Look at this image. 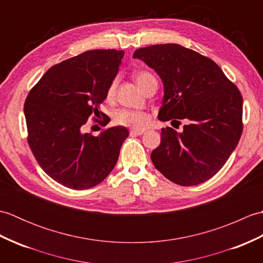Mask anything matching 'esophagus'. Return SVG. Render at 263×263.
<instances>
[{"label":"esophagus","instance_id":"1","mask_svg":"<svg viewBox=\"0 0 263 263\" xmlns=\"http://www.w3.org/2000/svg\"><path fill=\"white\" fill-rule=\"evenodd\" d=\"M144 132H146L144 130H137V128H132L130 131L131 135H135V136H142Z\"/></svg>","mask_w":263,"mask_h":263}]
</instances>
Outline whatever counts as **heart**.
<instances>
[{
	"label": "heart",
	"mask_w": 263,
	"mask_h": 263,
	"mask_svg": "<svg viewBox=\"0 0 263 263\" xmlns=\"http://www.w3.org/2000/svg\"><path fill=\"white\" fill-rule=\"evenodd\" d=\"M136 81L141 89L149 83L150 81L156 80L155 77L149 73L147 71H140L137 72L136 76ZM116 90V81L114 80L110 83L107 92H106V96L108 99L113 98ZM114 122L119 125H124V126H131L135 128H143L144 126L148 125L150 122V116L141 110H132V109H121L116 111L114 115Z\"/></svg>",
	"instance_id": "1"
}]
</instances>
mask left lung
<instances>
[{
    "label": "left lung",
    "mask_w": 263,
    "mask_h": 263,
    "mask_svg": "<svg viewBox=\"0 0 263 263\" xmlns=\"http://www.w3.org/2000/svg\"><path fill=\"white\" fill-rule=\"evenodd\" d=\"M163 81L160 121L185 120L182 132L161 128L152 160L161 174L182 186L209 180L225 165L242 135L243 99L214 61L178 44L139 48Z\"/></svg>",
    "instance_id": "left-lung-1"
}]
</instances>
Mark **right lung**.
Wrapping results in <instances>:
<instances>
[{"label":"right lung","mask_w":263,"mask_h":263,"mask_svg":"<svg viewBox=\"0 0 263 263\" xmlns=\"http://www.w3.org/2000/svg\"><path fill=\"white\" fill-rule=\"evenodd\" d=\"M124 52L92 49L52 66L25 102L28 143L39 166L54 181L90 189L113 171L125 126H113L93 137L82 131L119 72ZM109 119L103 123L107 124Z\"/></svg>","instance_id":"obj_1"}]
</instances>
